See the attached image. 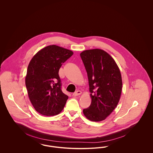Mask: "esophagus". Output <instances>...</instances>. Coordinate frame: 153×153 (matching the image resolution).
<instances>
[{"label": "esophagus", "instance_id": "esophagus-1", "mask_svg": "<svg viewBox=\"0 0 153 153\" xmlns=\"http://www.w3.org/2000/svg\"><path fill=\"white\" fill-rule=\"evenodd\" d=\"M81 91H77L74 93H73V96H79V95H81Z\"/></svg>", "mask_w": 153, "mask_h": 153}]
</instances>
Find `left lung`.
I'll list each match as a JSON object with an SVG mask.
<instances>
[{
	"label": "left lung",
	"instance_id": "1",
	"mask_svg": "<svg viewBox=\"0 0 153 153\" xmlns=\"http://www.w3.org/2000/svg\"><path fill=\"white\" fill-rule=\"evenodd\" d=\"M80 57L87 72L92 98L90 106L83 109V113L91 121H102L119 101L122 88L120 70L109 54L101 49L83 51Z\"/></svg>",
	"mask_w": 153,
	"mask_h": 153
}]
</instances>
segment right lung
Returning a JSON list of instances; mask_svg holds the SVG:
<instances>
[{
    "mask_svg": "<svg viewBox=\"0 0 153 153\" xmlns=\"http://www.w3.org/2000/svg\"><path fill=\"white\" fill-rule=\"evenodd\" d=\"M73 51L49 45L38 51L30 62L25 79L30 100L38 113L54 116L61 112L68 96L62 90L59 69Z\"/></svg>",
    "mask_w": 153,
    "mask_h": 153,
    "instance_id": "1",
    "label": "right lung"
}]
</instances>
